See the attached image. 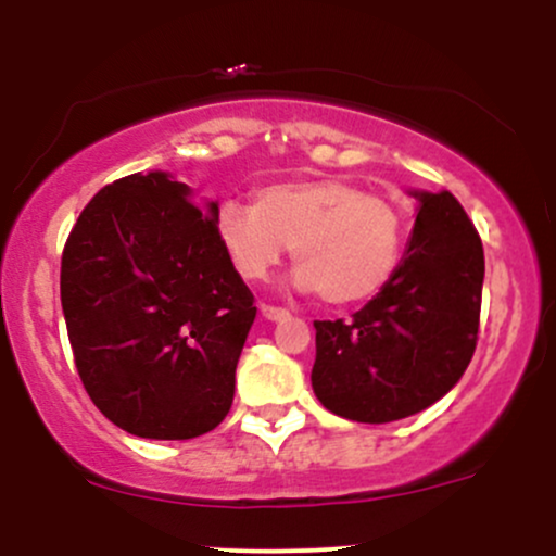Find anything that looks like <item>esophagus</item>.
I'll return each instance as SVG.
<instances>
[{
  "mask_svg": "<svg viewBox=\"0 0 556 556\" xmlns=\"http://www.w3.org/2000/svg\"><path fill=\"white\" fill-rule=\"evenodd\" d=\"M261 316L269 318V321H282V318L290 316V311L277 308V305H266V303H261Z\"/></svg>",
  "mask_w": 556,
  "mask_h": 556,
  "instance_id": "34e87169",
  "label": "esophagus"
}]
</instances>
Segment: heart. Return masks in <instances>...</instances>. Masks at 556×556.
I'll return each mask as SVG.
<instances>
[{
  "label": "heart",
  "mask_w": 556,
  "mask_h": 556,
  "mask_svg": "<svg viewBox=\"0 0 556 556\" xmlns=\"http://www.w3.org/2000/svg\"><path fill=\"white\" fill-rule=\"evenodd\" d=\"M216 238L242 279H266L292 245L295 285L331 305L374 298L402 253V216L392 203L337 177L266 185L256 203L225 201Z\"/></svg>",
  "instance_id": "heart-1"
}]
</instances>
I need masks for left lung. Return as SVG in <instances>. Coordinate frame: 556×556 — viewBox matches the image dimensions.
<instances>
[{
    "instance_id": "left-lung-1",
    "label": "left lung",
    "mask_w": 556,
    "mask_h": 556,
    "mask_svg": "<svg viewBox=\"0 0 556 556\" xmlns=\"http://www.w3.org/2000/svg\"><path fill=\"white\" fill-rule=\"evenodd\" d=\"M410 195L416 227L392 279L350 321H314L316 397L358 424L426 410L460 381L476 350L481 238L452 193Z\"/></svg>"
}]
</instances>
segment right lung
I'll return each mask as SVG.
<instances>
[{"instance_id": "1", "label": "right lung", "mask_w": 556, "mask_h": 556, "mask_svg": "<svg viewBox=\"0 0 556 556\" xmlns=\"http://www.w3.org/2000/svg\"><path fill=\"white\" fill-rule=\"evenodd\" d=\"M216 201L151 169L106 185L62 253V311L93 405L143 439H195L225 420L256 318L216 238Z\"/></svg>"}]
</instances>
